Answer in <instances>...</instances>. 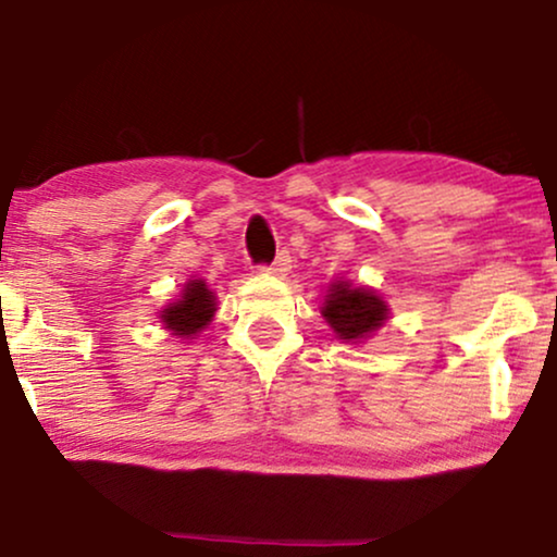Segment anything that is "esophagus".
I'll list each match as a JSON object with an SVG mask.
<instances>
[{
	"mask_svg": "<svg viewBox=\"0 0 557 557\" xmlns=\"http://www.w3.org/2000/svg\"><path fill=\"white\" fill-rule=\"evenodd\" d=\"M290 267H293V257H290V251H280L277 255V259H274L272 264H267V267H262L264 272H270V274H277V277H283V274H287L290 272Z\"/></svg>",
	"mask_w": 557,
	"mask_h": 557,
	"instance_id": "esophagus-1",
	"label": "esophagus"
}]
</instances>
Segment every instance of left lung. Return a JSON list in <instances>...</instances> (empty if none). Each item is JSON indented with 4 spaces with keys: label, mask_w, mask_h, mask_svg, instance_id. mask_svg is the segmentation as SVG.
<instances>
[{
    "label": "left lung",
    "mask_w": 557,
    "mask_h": 557,
    "mask_svg": "<svg viewBox=\"0 0 557 557\" xmlns=\"http://www.w3.org/2000/svg\"><path fill=\"white\" fill-rule=\"evenodd\" d=\"M321 313L341 341H361L382 329L389 318V308L367 287H351L344 280H336L329 287Z\"/></svg>",
    "instance_id": "left-lung-1"
}]
</instances>
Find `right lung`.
<instances>
[{
	"label": "right lung",
	"instance_id": "right-lung-1",
	"mask_svg": "<svg viewBox=\"0 0 557 557\" xmlns=\"http://www.w3.org/2000/svg\"><path fill=\"white\" fill-rule=\"evenodd\" d=\"M213 313H216V295L209 290L206 280H190L183 287L181 300L170 302L160 318L165 329L173 331L175 336L190 338L211 323Z\"/></svg>",
	"mask_w": 557,
	"mask_h": 557
}]
</instances>
